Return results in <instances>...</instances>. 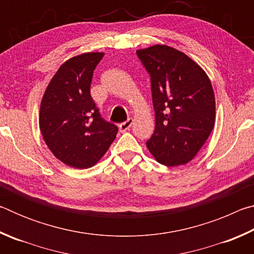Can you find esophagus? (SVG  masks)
Here are the masks:
<instances>
[{
    "mask_svg": "<svg viewBox=\"0 0 254 254\" xmlns=\"http://www.w3.org/2000/svg\"><path fill=\"white\" fill-rule=\"evenodd\" d=\"M132 124H133V120H132V119H127L126 122H123V123H121V124H120V126H119L120 131H121V132L127 131L128 128L131 127Z\"/></svg>",
    "mask_w": 254,
    "mask_h": 254,
    "instance_id": "esophagus-1",
    "label": "esophagus"
}]
</instances>
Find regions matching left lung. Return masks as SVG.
I'll return each instance as SVG.
<instances>
[{
	"mask_svg": "<svg viewBox=\"0 0 254 254\" xmlns=\"http://www.w3.org/2000/svg\"><path fill=\"white\" fill-rule=\"evenodd\" d=\"M151 81L156 127L147 141L158 162L185 165L203 147L215 122V97L205 71L182 51L156 45L137 50Z\"/></svg>",
	"mask_w": 254,
	"mask_h": 254,
	"instance_id": "8db88e82",
	"label": "left lung"
}]
</instances>
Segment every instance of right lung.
Here are the masks:
<instances>
[{"mask_svg": "<svg viewBox=\"0 0 254 254\" xmlns=\"http://www.w3.org/2000/svg\"><path fill=\"white\" fill-rule=\"evenodd\" d=\"M104 54L87 53L60 66L40 106L44 140L60 161L85 169L104 156L119 131L105 121L91 96L93 72Z\"/></svg>", "mask_w": 254, "mask_h": 254, "instance_id": "1", "label": "right lung"}]
</instances>
